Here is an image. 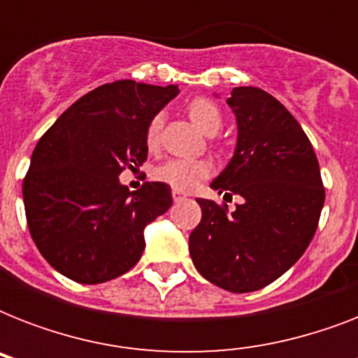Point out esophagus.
I'll list each match as a JSON object with an SVG mask.
<instances>
[{"mask_svg":"<svg viewBox=\"0 0 358 358\" xmlns=\"http://www.w3.org/2000/svg\"><path fill=\"white\" fill-rule=\"evenodd\" d=\"M185 193H182V191H176V189H173V199H174V202H180V201H184L185 199Z\"/></svg>","mask_w":358,"mask_h":358,"instance_id":"1","label":"esophagus"}]
</instances>
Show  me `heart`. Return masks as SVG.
Returning <instances> with one entry per match:
<instances>
[{
	"label": "heart",
	"instance_id": "b5f03b06",
	"mask_svg": "<svg viewBox=\"0 0 358 358\" xmlns=\"http://www.w3.org/2000/svg\"><path fill=\"white\" fill-rule=\"evenodd\" d=\"M189 119L199 126L206 135H215L223 124L221 111L213 102L206 98H195L187 106ZM159 135H162V117L156 115L152 117L145 131L146 146L150 150H156L159 145ZM212 173V167L206 159H182V157H173L163 162L154 169V178L162 184L171 185L176 191H191L201 184L202 180L208 178Z\"/></svg>",
	"mask_w": 358,
	"mask_h": 358
}]
</instances>
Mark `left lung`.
<instances>
[{
  "mask_svg": "<svg viewBox=\"0 0 358 358\" xmlns=\"http://www.w3.org/2000/svg\"><path fill=\"white\" fill-rule=\"evenodd\" d=\"M227 103L238 141L210 187L243 202L229 213L196 199L202 219L189 236V255L206 280L247 294L277 280L303 256L317 229L325 189L310 141L277 98L258 87H236Z\"/></svg>",
  "mask_w": 358,
  "mask_h": 358,
  "instance_id": "left-lung-1",
  "label": "left lung"
}]
</instances>
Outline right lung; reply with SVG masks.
Returning <instances> with one entry per match:
<instances>
[{
	"mask_svg": "<svg viewBox=\"0 0 358 358\" xmlns=\"http://www.w3.org/2000/svg\"><path fill=\"white\" fill-rule=\"evenodd\" d=\"M178 92V85L106 83L36 143L22 187L25 217L36 249L61 275L100 284L139 262L146 224L167 212L173 195L162 182L131 193L119 176L143 165L146 126Z\"/></svg>",
	"mask_w": 358,
	"mask_h": 358,
	"instance_id": "1",
	"label": "right lung"
}]
</instances>
